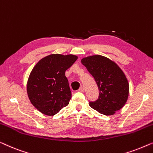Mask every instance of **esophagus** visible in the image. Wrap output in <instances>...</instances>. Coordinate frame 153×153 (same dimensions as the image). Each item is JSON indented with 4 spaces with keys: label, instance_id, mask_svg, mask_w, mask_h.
I'll return each mask as SVG.
<instances>
[{
    "label": "esophagus",
    "instance_id": "1",
    "mask_svg": "<svg viewBox=\"0 0 153 153\" xmlns=\"http://www.w3.org/2000/svg\"><path fill=\"white\" fill-rule=\"evenodd\" d=\"M79 91H80V92H84V91H85V89H84L83 87H81L79 89Z\"/></svg>",
    "mask_w": 153,
    "mask_h": 153
}]
</instances>
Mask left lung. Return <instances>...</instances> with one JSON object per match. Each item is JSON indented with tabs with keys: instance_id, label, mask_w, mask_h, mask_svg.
<instances>
[{
	"instance_id": "left-lung-1",
	"label": "left lung",
	"mask_w": 153,
	"mask_h": 153,
	"mask_svg": "<svg viewBox=\"0 0 153 153\" xmlns=\"http://www.w3.org/2000/svg\"><path fill=\"white\" fill-rule=\"evenodd\" d=\"M94 77L99 93L89 105L99 113L112 115L124 106L129 95V84L124 73L115 63L102 55H93L81 60Z\"/></svg>"
}]
</instances>
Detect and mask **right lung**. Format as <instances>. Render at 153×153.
Listing matches in <instances>:
<instances>
[{
    "label": "right lung",
    "mask_w": 153,
    "mask_h": 153,
    "mask_svg": "<svg viewBox=\"0 0 153 153\" xmlns=\"http://www.w3.org/2000/svg\"><path fill=\"white\" fill-rule=\"evenodd\" d=\"M77 59L74 55L53 54L34 66L27 80V92L31 103L40 112L53 116L68 105L71 91L65 71Z\"/></svg>",
    "instance_id": "obj_1"
}]
</instances>
